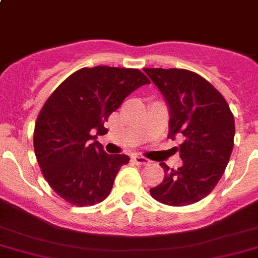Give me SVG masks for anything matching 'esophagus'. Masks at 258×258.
<instances>
[{
  "mask_svg": "<svg viewBox=\"0 0 258 258\" xmlns=\"http://www.w3.org/2000/svg\"><path fill=\"white\" fill-rule=\"evenodd\" d=\"M134 160H135V162H136V164H139V165H146V164H149V160L146 159V157H144V156H140V155H136V156H134Z\"/></svg>",
  "mask_w": 258,
  "mask_h": 258,
  "instance_id": "1",
  "label": "esophagus"
}]
</instances>
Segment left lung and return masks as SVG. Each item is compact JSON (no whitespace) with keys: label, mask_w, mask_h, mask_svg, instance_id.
<instances>
[{"label":"left lung","mask_w":258,"mask_h":258,"mask_svg":"<svg viewBox=\"0 0 258 258\" xmlns=\"http://www.w3.org/2000/svg\"><path fill=\"white\" fill-rule=\"evenodd\" d=\"M169 106V136H181L182 165L165 162L161 184L150 189L157 202L182 207L206 198L218 184L233 150L234 117L224 97L208 81L186 69L146 68Z\"/></svg>","instance_id":"8db88e82"}]
</instances>
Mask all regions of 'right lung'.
Masks as SVG:
<instances>
[{"label":"right lung","instance_id":"right-lung-1","mask_svg":"<svg viewBox=\"0 0 258 258\" xmlns=\"http://www.w3.org/2000/svg\"><path fill=\"white\" fill-rule=\"evenodd\" d=\"M149 78L139 69L94 67L69 76L37 116L34 149L51 189L77 207L94 206L111 192L127 155H108L97 141L112 112Z\"/></svg>","mask_w":258,"mask_h":258}]
</instances>
